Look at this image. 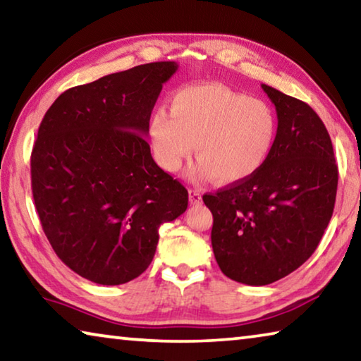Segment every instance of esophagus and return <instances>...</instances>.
Instances as JSON below:
<instances>
[{"mask_svg":"<svg viewBox=\"0 0 361 361\" xmlns=\"http://www.w3.org/2000/svg\"><path fill=\"white\" fill-rule=\"evenodd\" d=\"M189 202L192 205H199L202 202V194H200L199 189H189Z\"/></svg>","mask_w":361,"mask_h":361,"instance_id":"1","label":"esophagus"}]
</instances>
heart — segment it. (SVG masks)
Here are the masks:
<instances>
[{
  "label": "heart",
  "mask_w": 361,
  "mask_h": 361,
  "mask_svg": "<svg viewBox=\"0 0 361 361\" xmlns=\"http://www.w3.org/2000/svg\"><path fill=\"white\" fill-rule=\"evenodd\" d=\"M149 133L161 166L175 172L194 148V178L231 185L264 166L277 138V116L266 102L221 84L188 85L175 92L170 113L159 108ZM195 145H192V143Z\"/></svg>",
  "instance_id": "b5f03b06"
}]
</instances>
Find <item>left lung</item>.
<instances>
[{
    "instance_id": "obj_1",
    "label": "left lung",
    "mask_w": 361,
    "mask_h": 361,
    "mask_svg": "<svg viewBox=\"0 0 361 361\" xmlns=\"http://www.w3.org/2000/svg\"><path fill=\"white\" fill-rule=\"evenodd\" d=\"M261 87L279 119L271 156L250 178L202 197L221 272L256 286L277 282L312 256L338 191L333 143L319 114L271 85Z\"/></svg>"
}]
</instances>
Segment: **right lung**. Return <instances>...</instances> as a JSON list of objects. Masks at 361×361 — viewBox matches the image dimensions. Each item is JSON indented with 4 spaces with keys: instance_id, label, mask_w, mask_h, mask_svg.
<instances>
[{
    "instance_id": "obj_1",
    "label": "right lung",
    "mask_w": 361,
    "mask_h": 361,
    "mask_svg": "<svg viewBox=\"0 0 361 361\" xmlns=\"http://www.w3.org/2000/svg\"><path fill=\"white\" fill-rule=\"evenodd\" d=\"M178 70L154 62L76 85L47 109L32 151V191L54 252L78 276L121 285L154 258L159 226L188 209V191L157 166L151 111Z\"/></svg>"
}]
</instances>
